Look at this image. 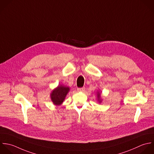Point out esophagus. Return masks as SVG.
I'll return each mask as SVG.
<instances>
[{
    "label": "esophagus",
    "mask_w": 154,
    "mask_h": 154,
    "mask_svg": "<svg viewBox=\"0 0 154 154\" xmlns=\"http://www.w3.org/2000/svg\"><path fill=\"white\" fill-rule=\"evenodd\" d=\"M85 89V87H83V88H77V91H79V92H83L84 91Z\"/></svg>",
    "instance_id": "34e87169"
}]
</instances>
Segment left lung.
I'll return each mask as SVG.
<instances>
[{
  "instance_id": "8db88e82",
  "label": "left lung",
  "mask_w": 154,
  "mask_h": 154,
  "mask_svg": "<svg viewBox=\"0 0 154 154\" xmlns=\"http://www.w3.org/2000/svg\"><path fill=\"white\" fill-rule=\"evenodd\" d=\"M98 98L100 99V94H98ZM100 102H101V101H100Z\"/></svg>"
}]
</instances>
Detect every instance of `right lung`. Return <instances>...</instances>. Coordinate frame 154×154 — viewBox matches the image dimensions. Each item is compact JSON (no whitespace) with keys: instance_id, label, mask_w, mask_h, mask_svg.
I'll use <instances>...</instances> for the list:
<instances>
[{"instance_id":"add662e5","label":"right lung","mask_w":154,"mask_h":154,"mask_svg":"<svg viewBox=\"0 0 154 154\" xmlns=\"http://www.w3.org/2000/svg\"><path fill=\"white\" fill-rule=\"evenodd\" d=\"M69 91L68 87L59 85L51 94V99L55 105H60L62 103L65 98Z\"/></svg>"}]
</instances>
